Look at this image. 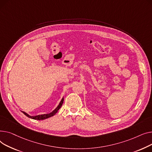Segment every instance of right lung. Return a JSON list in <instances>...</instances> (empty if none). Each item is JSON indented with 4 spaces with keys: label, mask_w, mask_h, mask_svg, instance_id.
I'll return each instance as SVG.
<instances>
[{
    "label": "right lung",
    "mask_w": 152,
    "mask_h": 152,
    "mask_svg": "<svg viewBox=\"0 0 152 152\" xmlns=\"http://www.w3.org/2000/svg\"><path fill=\"white\" fill-rule=\"evenodd\" d=\"M63 102H64V97L62 98L61 101H60L59 105L57 106V107L54 110H53L51 113H47V114H42V115H36V116H31L29 115V114H28L27 113H26L25 112H23V111H21L26 116H27V117L30 118H32V119H34V120H45V119H47V118H48L51 117H53V116H54L58 111V110L61 107V106L62 105V104H63Z\"/></svg>",
    "instance_id": "right-lung-1"
}]
</instances>
